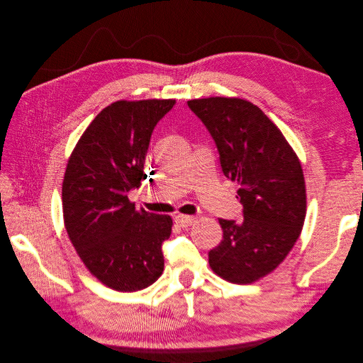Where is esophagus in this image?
I'll list each match as a JSON object with an SVG mask.
<instances>
[{"instance_id": "1", "label": "esophagus", "mask_w": 363, "mask_h": 363, "mask_svg": "<svg viewBox=\"0 0 363 363\" xmlns=\"http://www.w3.org/2000/svg\"><path fill=\"white\" fill-rule=\"evenodd\" d=\"M195 221H196V217H194V216H184V214L176 216V223H179L183 229H187L189 226H192Z\"/></svg>"}]
</instances>
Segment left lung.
Returning a JSON list of instances; mask_svg holds the SVG:
<instances>
[{
    "mask_svg": "<svg viewBox=\"0 0 363 363\" xmlns=\"http://www.w3.org/2000/svg\"><path fill=\"white\" fill-rule=\"evenodd\" d=\"M208 128L224 176L239 184L240 221L223 220L221 242L208 252L216 274L252 284L278 267L294 247L306 218L300 160L281 130L251 101L206 97L187 101Z\"/></svg>",
    "mask_w": 363,
    "mask_h": 363,
    "instance_id": "obj_1",
    "label": "left lung"
}]
</instances>
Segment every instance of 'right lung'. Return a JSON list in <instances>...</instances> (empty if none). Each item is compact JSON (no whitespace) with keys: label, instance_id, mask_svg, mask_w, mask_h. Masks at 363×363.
Listing matches in <instances>:
<instances>
[{"label":"right lung","instance_id":"1","mask_svg":"<svg viewBox=\"0 0 363 363\" xmlns=\"http://www.w3.org/2000/svg\"><path fill=\"white\" fill-rule=\"evenodd\" d=\"M174 99L118 100L87 127L67 160L63 220L77 254L103 285L134 292L164 270L172 218L135 208L128 192L147 176L145 160L158 121Z\"/></svg>","mask_w":363,"mask_h":363}]
</instances>
